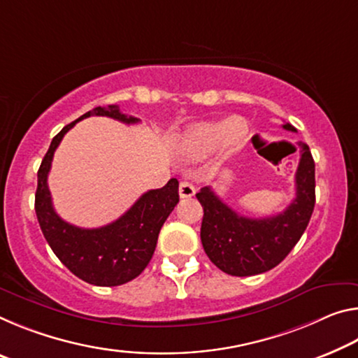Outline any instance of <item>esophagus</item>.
<instances>
[{"instance_id": "1", "label": "esophagus", "mask_w": 358, "mask_h": 358, "mask_svg": "<svg viewBox=\"0 0 358 358\" xmlns=\"http://www.w3.org/2000/svg\"><path fill=\"white\" fill-rule=\"evenodd\" d=\"M178 192H180V197H183V199H188V197H192L196 194V188L189 183V181H181Z\"/></svg>"}]
</instances>
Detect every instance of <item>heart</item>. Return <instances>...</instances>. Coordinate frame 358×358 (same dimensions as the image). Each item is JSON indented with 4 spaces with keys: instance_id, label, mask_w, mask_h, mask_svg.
<instances>
[{
    "instance_id": "b5f03b06",
    "label": "heart",
    "mask_w": 358,
    "mask_h": 358,
    "mask_svg": "<svg viewBox=\"0 0 358 358\" xmlns=\"http://www.w3.org/2000/svg\"><path fill=\"white\" fill-rule=\"evenodd\" d=\"M248 137V124L242 117L199 122L186 132V146L194 155H207L223 145L228 152L236 151Z\"/></svg>"
}]
</instances>
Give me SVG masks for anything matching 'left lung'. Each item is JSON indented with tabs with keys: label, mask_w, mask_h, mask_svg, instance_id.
<instances>
[{
	"label": "left lung",
	"mask_w": 358,
	"mask_h": 358,
	"mask_svg": "<svg viewBox=\"0 0 358 358\" xmlns=\"http://www.w3.org/2000/svg\"><path fill=\"white\" fill-rule=\"evenodd\" d=\"M282 127L296 130L292 124ZM299 148L296 197L274 217H243L226 206L210 186L196 194L203 207L202 247L210 261L226 274L247 277L275 268L301 239L315 206V164L308 145L299 141Z\"/></svg>",
	"instance_id": "1"
}]
</instances>
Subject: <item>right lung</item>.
Listing matches in <instances>:
<instances>
[{
  "instance_id": "right-lung-1",
  "label": "right lung",
  "mask_w": 358,
  "mask_h": 358,
  "mask_svg": "<svg viewBox=\"0 0 358 358\" xmlns=\"http://www.w3.org/2000/svg\"><path fill=\"white\" fill-rule=\"evenodd\" d=\"M89 116H108L126 124L140 119L121 113L119 106H97L68 124L50 141L38 170L35 194L36 217L55 257L79 279L99 287H116L138 277L155 253L159 231L180 201L178 180L172 178L161 189L145 192L121 218L95 229L78 228L55 213L48 186L54 152L64 135L78 121Z\"/></svg>"
}]
</instances>
